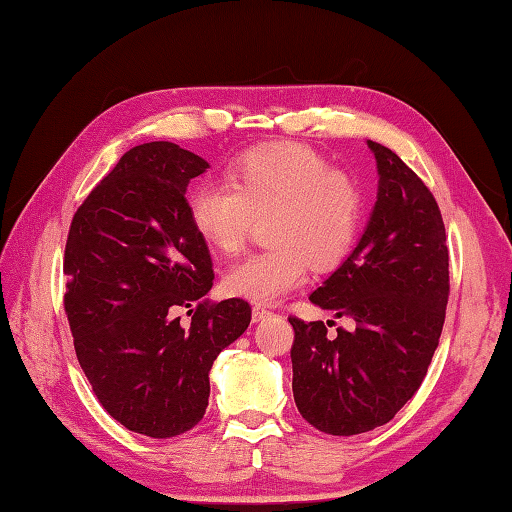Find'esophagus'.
I'll return each instance as SVG.
<instances>
[{
	"instance_id": "esophagus-1",
	"label": "esophagus",
	"mask_w": 512,
	"mask_h": 512,
	"mask_svg": "<svg viewBox=\"0 0 512 512\" xmlns=\"http://www.w3.org/2000/svg\"><path fill=\"white\" fill-rule=\"evenodd\" d=\"M269 315H271V310L265 308L263 304H256V306L252 308V319H254V321H260V319H265V317H269Z\"/></svg>"
}]
</instances>
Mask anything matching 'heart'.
I'll return each mask as SVG.
<instances>
[{"label":"heart","instance_id":"b5f03b06","mask_svg":"<svg viewBox=\"0 0 512 512\" xmlns=\"http://www.w3.org/2000/svg\"><path fill=\"white\" fill-rule=\"evenodd\" d=\"M360 184L302 143H271L239 154L226 182H199L189 195L191 226L219 254L241 252L254 221L267 217L263 252L223 276L230 295L273 302L308 280L310 260L332 267L352 252L363 226Z\"/></svg>","mask_w":512,"mask_h":512}]
</instances>
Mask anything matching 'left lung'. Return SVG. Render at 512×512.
Here are the masks:
<instances>
[{"mask_svg":"<svg viewBox=\"0 0 512 512\" xmlns=\"http://www.w3.org/2000/svg\"><path fill=\"white\" fill-rule=\"evenodd\" d=\"M369 147L380 173L378 202L350 258L310 295L354 328H336L332 339L323 321L289 317L297 410L336 436L384 426L419 391L450 297L439 204L389 147Z\"/></svg>","mask_w":512,"mask_h":512,"instance_id":"left-lung-1","label":"left lung"}]
</instances>
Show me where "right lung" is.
<instances>
[{"instance_id": "right-lung-1", "label": "right lung", "mask_w": 512, "mask_h": 512, "mask_svg": "<svg viewBox=\"0 0 512 512\" xmlns=\"http://www.w3.org/2000/svg\"><path fill=\"white\" fill-rule=\"evenodd\" d=\"M206 169L176 143L132 147L86 195L65 245V313L84 376L112 419L152 439L197 426L210 367L252 321L245 299L204 297L213 260L184 193Z\"/></svg>"}]
</instances>
